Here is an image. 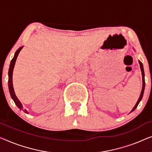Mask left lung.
Wrapping results in <instances>:
<instances>
[{"label":"left lung","instance_id":"obj_1","mask_svg":"<svg viewBox=\"0 0 152 152\" xmlns=\"http://www.w3.org/2000/svg\"><path fill=\"white\" fill-rule=\"evenodd\" d=\"M139 64H140V69H141V71H142V91H141V93H140V97H139V99H138V102H137V103H136V104L135 105V107H134V109H133L132 110V111L131 112H132V111H134L135 109H136L137 108V107H138V104L140 103V100L141 99H142V96H143V93H144V90H145V74H144V70H143V66H142V64L141 63L140 61H139ZM130 112V113H131Z\"/></svg>","mask_w":152,"mask_h":152}]
</instances>
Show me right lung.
Segmentation results:
<instances>
[{"instance_id":"right-lung-1","label":"right lung","mask_w":152,"mask_h":152,"mask_svg":"<svg viewBox=\"0 0 152 152\" xmlns=\"http://www.w3.org/2000/svg\"><path fill=\"white\" fill-rule=\"evenodd\" d=\"M22 48H23V47L20 48L19 49L17 50V51L16 52L15 55H14V58L12 60L11 64H10V69H9V81H8V82H9V90H10V95H11L12 98L13 99V100L14 101V102H15L16 106H17V107L21 110H23L22 109H23V106L21 104V103L20 102V101L18 100L17 97H16L15 93H14V88H13V85H12V72H13V69H14V65H15V62H16V58H17L18 54H19L20 51L21 50ZM23 111L24 112H26V113H28V111H27L26 109L23 110Z\"/></svg>"}]
</instances>
